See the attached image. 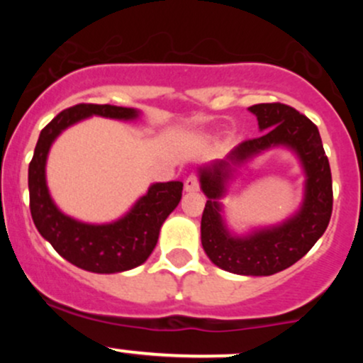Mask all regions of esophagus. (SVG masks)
<instances>
[{
    "mask_svg": "<svg viewBox=\"0 0 363 363\" xmlns=\"http://www.w3.org/2000/svg\"><path fill=\"white\" fill-rule=\"evenodd\" d=\"M199 189V182H198V177L196 176H189L184 181V191L186 193H194V191Z\"/></svg>",
    "mask_w": 363,
    "mask_h": 363,
    "instance_id": "34e87169",
    "label": "esophagus"
}]
</instances>
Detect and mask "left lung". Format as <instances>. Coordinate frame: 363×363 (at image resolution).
<instances>
[{
    "mask_svg": "<svg viewBox=\"0 0 363 363\" xmlns=\"http://www.w3.org/2000/svg\"><path fill=\"white\" fill-rule=\"evenodd\" d=\"M262 131L242 141L223 160L198 169L199 186L208 198L201 216V244L218 268L244 277H269L290 268L311 251L328 228L333 211L331 169L319 129L309 118L285 104H257L249 107ZM290 149L306 176L304 198L289 219L269 228L237 236L226 227L221 199L239 168L268 149Z\"/></svg>",
    "mask_w": 363,
    "mask_h": 363,
    "instance_id": "obj_1",
    "label": "left lung"
}]
</instances>
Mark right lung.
Wrapping results in <instances>:
<instances>
[{"label":"right lung","mask_w":363,"mask_h":363,"mask_svg":"<svg viewBox=\"0 0 363 363\" xmlns=\"http://www.w3.org/2000/svg\"><path fill=\"white\" fill-rule=\"evenodd\" d=\"M91 116L135 121L140 111L109 104H78L60 112L40 131L28 165L30 213L39 234L66 261L91 273H123L143 264L155 249L162 225L181 201L182 182H155L129 211L109 223H86L62 213L51 198L45 179L49 150L65 129Z\"/></svg>","instance_id":"1"}]
</instances>
